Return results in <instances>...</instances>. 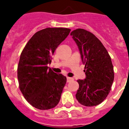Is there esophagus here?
<instances>
[{"label":"esophagus","mask_w":129,"mask_h":129,"mask_svg":"<svg viewBox=\"0 0 129 129\" xmlns=\"http://www.w3.org/2000/svg\"><path fill=\"white\" fill-rule=\"evenodd\" d=\"M74 81V78H72V77H67V82L68 83H70V82H72Z\"/></svg>","instance_id":"esophagus-1"}]
</instances>
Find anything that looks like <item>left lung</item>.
Listing matches in <instances>:
<instances>
[{
    "label": "left lung",
    "instance_id": "obj_1",
    "mask_svg": "<svg viewBox=\"0 0 129 129\" xmlns=\"http://www.w3.org/2000/svg\"><path fill=\"white\" fill-rule=\"evenodd\" d=\"M70 35L79 49L86 76L84 80H77L79 87L76 99L84 106H96L105 100L111 90L114 78L111 58L92 33L79 28Z\"/></svg>",
    "mask_w": 129,
    "mask_h": 129
}]
</instances>
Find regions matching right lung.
Listing matches in <instances>:
<instances>
[{"label": "right lung", "mask_w": 129, "mask_h": 129, "mask_svg": "<svg viewBox=\"0 0 129 129\" xmlns=\"http://www.w3.org/2000/svg\"><path fill=\"white\" fill-rule=\"evenodd\" d=\"M71 29L47 28L35 33L21 52L17 68L19 88L36 109L48 110L59 103L67 77L48 69L52 55Z\"/></svg>", "instance_id": "add662e5"}]
</instances>
